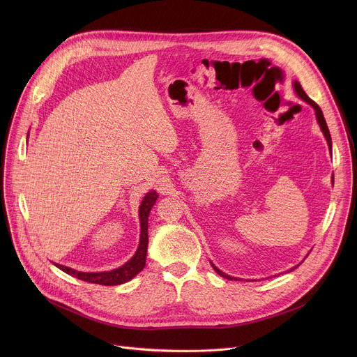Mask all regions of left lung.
Returning <instances> with one entry per match:
<instances>
[{
	"mask_svg": "<svg viewBox=\"0 0 357 357\" xmlns=\"http://www.w3.org/2000/svg\"><path fill=\"white\" fill-rule=\"evenodd\" d=\"M292 87H294V91H295V94L299 97V98H302L303 101H307V103L315 110V117H317V121H318V124H319V127H321V130H322V132H324V135H325V138H326V142H328V146H329V151L332 152V138H331V134H329V128H328V126H326V121H325V117H324V113H322V110H321V107L315 103V101L312 100V98H310L308 96H307V93L303 91V89H302V86L299 84V82H292ZM212 264V267H213V270L219 274V275H222L223 278H227V280H237L236 277H231V275H229V274H225L222 270H219L213 263H211ZM294 268H296V267H294ZM294 268H291V270H294ZM289 270V271H291Z\"/></svg>",
	"mask_w": 357,
	"mask_h": 357,
	"instance_id": "left-lung-1",
	"label": "left lung"
}]
</instances>
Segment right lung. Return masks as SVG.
<instances>
[{
  "mask_svg": "<svg viewBox=\"0 0 357 357\" xmlns=\"http://www.w3.org/2000/svg\"><path fill=\"white\" fill-rule=\"evenodd\" d=\"M29 134V132H28ZM158 199V193L155 190H149L139 205L138 209V218H139V244L134 256L121 267L110 270V271H101V273H83L73 270L70 267L54 263L59 270L63 273L76 277L82 281L91 282V284H100V285H120L130 280H132L142 268L145 267L146 261V248H148V218L152 206L155 205Z\"/></svg>",
  "mask_w": 357,
  "mask_h": 357,
  "instance_id": "obj_1",
  "label": "right lung"
}]
</instances>
